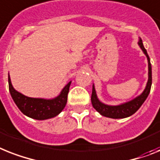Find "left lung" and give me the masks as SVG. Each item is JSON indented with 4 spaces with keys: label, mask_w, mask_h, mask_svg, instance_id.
Masks as SVG:
<instances>
[{
    "label": "left lung",
    "mask_w": 160,
    "mask_h": 160,
    "mask_svg": "<svg viewBox=\"0 0 160 160\" xmlns=\"http://www.w3.org/2000/svg\"><path fill=\"white\" fill-rule=\"evenodd\" d=\"M138 45L140 46L144 54L146 55L147 60H148V82H147L146 88L140 96H138L132 101H128V102L123 103V104L118 105H108L99 101V99L97 98V96H96L95 87L93 85L92 86V97H91L92 106L94 107V109H96V111L99 112L101 115L111 118H124L127 117H129V116L132 115L133 113H135L139 109L140 107L142 106V104L145 102L147 96L150 94L151 84H152L151 64H150V57L147 54V51L144 47L142 40L141 38L139 39Z\"/></svg>",
    "instance_id": "left-lung-1"
}]
</instances>
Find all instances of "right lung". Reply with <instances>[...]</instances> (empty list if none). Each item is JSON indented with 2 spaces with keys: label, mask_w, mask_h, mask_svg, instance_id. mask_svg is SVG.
Wrapping results in <instances>:
<instances>
[{
  "label": "right lung",
  "mask_w": 160,
  "mask_h": 160,
  "mask_svg": "<svg viewBox=\"0 0 160 160\" xmlns=\"http://www.w3.org/2000/svg\"><path fill=\"white\" fill-rule=\"evenodd\" d=\"M9 90L12 99L20 111L29 118L44 120L54 118L64 109L67 103L68 93L71 82L63 88L60 94L54 99H42L28 97L13 88L10 75H8Z\"/></svg>",
  "instance_id": "right-lung-1"
}]
</instances>
